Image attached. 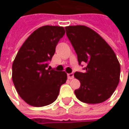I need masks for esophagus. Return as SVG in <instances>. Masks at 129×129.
I'll return each instance as SVG.
<instances>
[{
	"label": "esophagus",
	"instance_id": "1",
	"mask_svg": "<svg viewBox=\"0 0 129 129\" xmlns=\"http://www.w3.org/2000/svg\"><path fill=\"white\" fill-rule=\"evenodd\" d=\"M67 75H68V78L69 79H73L74 78V74H73V73H68Z\"/></svg>",
	"mask_w": 129,
	"mask_h": 129
}]
</instances>
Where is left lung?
<instances>
[{
  "label": "left lung",
  "mask_w": 129,
  "mask_h": 129,
  "mask_svg": "<svg viewBox=\"0 0 129 129\" xmlns=\"http://www.w3.org/2000/svg\"><path fill=\"white\" fill-rule=\"evenodd\" d=\"M68 39L77 55L79 64L86 63L84 73L74 76L81 85L75 94L87 104H99L108 100L119 81L120 65L115 54L97 32L84 25L65 27Z\"/></svg>",
  "instance_id": "1"
}]
</instances>
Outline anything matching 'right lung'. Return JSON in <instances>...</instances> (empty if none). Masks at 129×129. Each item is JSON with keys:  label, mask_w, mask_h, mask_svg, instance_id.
I'll use <instances>...</instances> for the list:
<instances>
[{"label": "right lung", "mask_w": 129, "mask_h": 129, "mask_svg": "<svg viewBox=\"0 0 129 129\" xmlns=\"http://www.w3.org/2000/svg\"><path fill=\"white\" fill-rule=\"evenodd\" d=\"M65 32L63 27H41L27 39L16 56L13 83L20 97L29 105L41 107L54 102L67 80L64 71L48 68Z\"/></svg>", "instance_id": "add662e5"}]
</instances>
